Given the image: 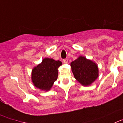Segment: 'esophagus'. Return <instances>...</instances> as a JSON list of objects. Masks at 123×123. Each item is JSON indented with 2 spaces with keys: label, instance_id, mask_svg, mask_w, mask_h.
<instances>
[{
  "label": "esophagus",
  "instance_id": "1",
  "mask_svg": "<svg viewBox=\"0 0 123 123\" xmlns=\"http://www.w3.org/2000/svg\"><path fill=\"white\" fill-rule=\"evenodd\" d=\"M68 59H67V58H65V59H63V62H64L65 64H67V63H68Z\"/></svg>",
  "mask_w": 123,
  "mask_h": 123
}]
</instances>
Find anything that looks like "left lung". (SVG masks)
<instances>
[{
    "mask_svg": "<svg viewBox=\"0 0 123 123\" xmlns=\"http://www.w3.org/2000/svg\"><path fill=\"white\" fill-rule=\"evenodd\" d=\"M71 67L76 80L83 86H89L98 76L97 65L83 56L72 62Z\"/></svg>",
    "mask_w": 123,
    "mask_h": 123,
    "instance_id": "obj_1",
    "label": "left lung"
}]
</instances>
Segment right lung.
I'll return each mask as SVG.
<instances>
[{
    "label": "right lung",
    "instance_id": "add662e5",
    "mask_svg": "<svg viewBox=\"0 0 123 123\" xmlns=\"http://www.w3.org/2000/svg\"><path fill=\"white\" fill-rule=\"evenodd\" d=\"M61 65L62 62L50 58L43 59L42 63L32 71L31 79L34 86L41 90H50L58 78V68Z\"/></svg>",
    "mask_w": 123,
    "mask_h": 123
}]
</instances>
